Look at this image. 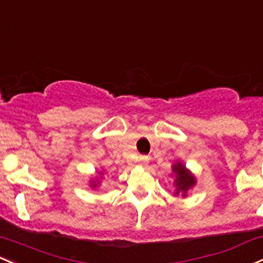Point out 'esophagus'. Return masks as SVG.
Segmentation results:
<instances>
[{
  "instance_id": "1",
  "label": "esophagus",
  "mask_w": 263,
  "mask_h": 263,
  "mask_svg": "<svg viewBox=\"0 0 263 263\" xmlns=\"http://www.w3.org/2000/svg\"><path fill=\"white\" fill-rule=\"evenodd\" d=\"M138 162H140V164H142V166H147V163H148V156L141 155L140 158H138Z\"/></svg>"
}]
</instances>
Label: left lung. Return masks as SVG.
Segmentation results:
<instances>
[{"label": "left lung", "mask_w": 263, "mask_h": 263, "mask_svg": "<svg viewBox=\"0 0 263 263\" xmlns=\"http://www.w3.org/2000/svg\"><path fill=\"white\" fill-rule=\"evenodd\" d=\"M172 171H174L176 175V181H175L176 193L175 195L182 192V195L184 196L186 195V192L189 191V189H191L193 184L196 183L195 177H193V175H191V172H190L189 170H186V167H184L182 163L174 164V167H172Z\"/></svg>", "instance_id": "obj_1"}]
</instances>
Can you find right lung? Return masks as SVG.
<instances>
[{"label":"right lung","mask_w":263,"mask_h":263,"mask_svg":"<svg viewBox=\"0 0 263 263\" xmlns=\"http://www.w3.org/2000/svg\"><path fill=\"white\" fill-rule=\"evenodd\" d=\"M96 186H97L96 183H92V187H96Z\"/></svg>","instance_id":"add662e5"}]
</instances>
